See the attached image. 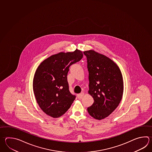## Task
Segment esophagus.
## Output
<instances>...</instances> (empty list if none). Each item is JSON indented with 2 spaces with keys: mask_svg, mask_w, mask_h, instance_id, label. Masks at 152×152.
Here are the masks:
<instances>
[{
  "mask_svg": "<svg viewBox=\"0 0 152 152\" xmlns=\"http://www.w3.org/2000/svg\"><path fill=\"white\" fill-rule=\"evenodd\" d=\"M84 95V92H82V93L78 94L77 97L78 99H82V97H83Z\"/></svg>",
  "mask_w": 152,
  "mask_h": 152,
  "instance_id": "34e87169",
  "label": "esophagus"
}]
</instances>
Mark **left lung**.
<instances>
[{"mask_svg":"<svg viewBox=\"0 0 152 152\" xmlns=\"http://www.w3.org/2000/svg\"><path fill=\"white\" fill-rule=\"evenodd\" d=\"M89 71L88 94L94 100L87 108L91 116L98 120L108 117L121 102L124 81L120 69L108 57L94 50L83 51Z\"/></svg>","mask_w":152,"mask_h":152,"instance_id":"obj_1","label":"left lung"}]
</instances>
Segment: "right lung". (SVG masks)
Wrapping results in <instances>:
<instances>
[{"label": "right lung", "instance_id": "1", "mask_svg": "<svg viewBox=\"0 0 152 152\" xmlns=\"http://www.w3.org/2000/svg\"><path fill=\"white\" fill-rule=\"evenodd\" d=\"M82 51L60 52L44 59L38 66L33 80V90L40 108L53 118L64 114L75 99L69 90V67L83 57Z\"/></svg>", "mask_w": 152, "mask_h": 152}]
</instances>
